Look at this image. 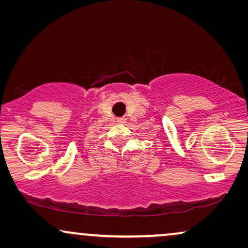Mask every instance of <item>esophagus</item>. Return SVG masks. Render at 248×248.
<instances>
[{"label": "esophagus", "instance_id": "obj_1", "mask_svg": "<svg viewBox=\"0 0 248 248\" xmlns=\"http://www.w3.org/2000/svg\"><path fill=\"white\" fill-rule=\"evenodd\" d=\"M117 122H118V123H120V124H125V123H126V118H125V117L117 118Z\"/></svg>", "mask_w": 248, "mask_h": 248}]
</instances>
